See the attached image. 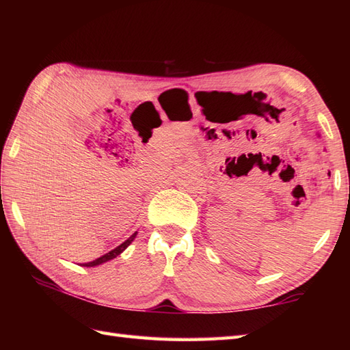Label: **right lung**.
<instances>
[{"label": "right lung", "instance_id": "1", "mask_svg": "<svg viewBox=\"0 0 350 350\" xmlns=\"http://www.w3.org/2000/svg\"><path fill=\"white\" fill-rule=\"evenodd\" d=\"M135 236H137V232L133 233L129 239H126L122 245H118L117 248H114L113 251H109V252H107V254H103L102 257H99V258H96V260H93V262H88V263H83V266H87V267H92V266H98V265H102V263H105V262H108V260H113V258H116L117 256H120L122 252L129 247V245L132 243V241L135 239Z\"/></svg>", "mask_w": 350, "mask_h": 350}]
</instances>
